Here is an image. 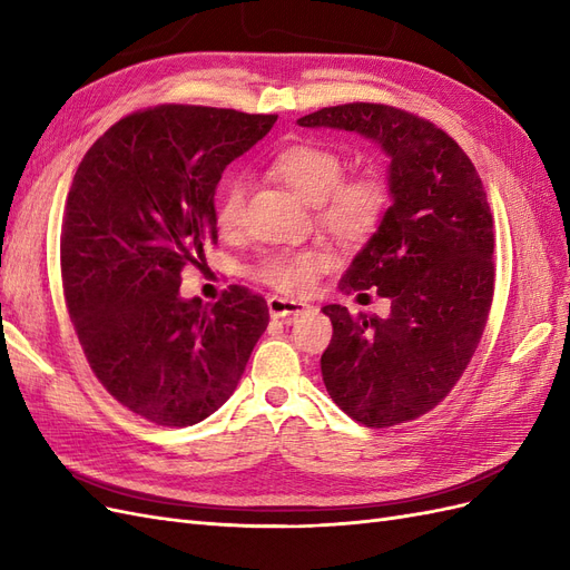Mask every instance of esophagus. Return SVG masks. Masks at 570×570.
<instances>
[{
  "label": "esophagus",
  "instance_id": "34e87169",
  "mask_svg": "<svg viewBox=\"0 0 570 570\" xmlns=\"http://www.w3.org/2000/svg\"><path fill=\"white\" fill-rule=\"evenodd\" d=\"M308 306L306 302H297V299H287V297H271L268 299V314L273 316V318H283V321H292V318H297V316H302L304 312H308Z\"/></svg>",
  "mask_w": 570,
  "mask_h": 570
}]
</instances>
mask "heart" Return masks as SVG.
Masks as SVG:
<instances>
[{"mask_svg": "<svg viewBox=\"0 0 570 570\" xmlns=\"http://www.w3.org/2000/svg\"><path fill=\"white\" fill-rule=\"evenodd\" d=\"M268 170L299 199L314 204L321 226L344 245H358L377 230L390 204V185L381 170L366 168L342 178V157L325 145L295 142L273 154ZM247 180L228 176L216 195V223L220 230H237L243 223ZM331 264L321 247L268 254L254 275L281 292H306Z\"/></svg>", "mask_w": 570, "mask_h": 570, "instance_id": "heart-1", "label": "heart"}]
</instances>
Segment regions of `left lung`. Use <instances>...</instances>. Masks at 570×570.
Masks as SVG:
<instances>
[{"label": "left lung", "instance_id": "obj_1", "mask_svg": "<svg viewBox=\"0 0 570 570\" xmlns=\"http://www.w3.org/2000/svg\"><path fill=\"white\" fill-rule=\"evenodd\" d=\"M297 124L358 132L390 159L392 204L337 283L358 297L377 287L390 316L323 306L333 321L321 356L325 390L368 428L419 419L456 385L490 316L494 233L485 187L450 135L409 111L356 101Z\"/></svg>", "mask_w": 570, "mask_h": 570}]
</instances>
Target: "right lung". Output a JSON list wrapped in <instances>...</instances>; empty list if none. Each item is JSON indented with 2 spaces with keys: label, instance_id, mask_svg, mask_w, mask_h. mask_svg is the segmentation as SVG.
<instances>
[{
  "label": "right lung",
  "instance_id": "add662e5",
  "mask_svg": "<svg viewBox=\"0 0 570 570\" xmlns=\"http://www.w3.org/2000/svg\"><path fill=\"white\" fill-rule=\"evenodd\" d=\"M278 116L161 105L114 124L68 189L61 278L68 312L107 392L157 425H195L235 392L268 325L264 297L233 285L206 306L180 271L216 245L223 170Z\"/></svg>",
  "mask_w": 570,
  "mask_h": 570
}]
</instances>
